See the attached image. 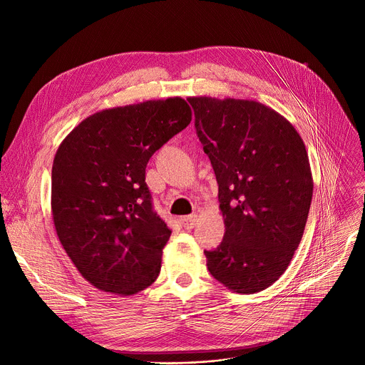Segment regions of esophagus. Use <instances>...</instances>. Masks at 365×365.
Instances as JSON below:
<instances>
[{"instance_id": "34e87169", "label": "esophagus", "mask_w": 365, "mask_h": 365, "mask_svg": "<svg viewBox=\"0 0 365 365\" xmlns=\"http://www.w3.org/2000/svg\"><path fill=\"white\" fill-rule=\"evenodd\" d=\"M198 222V215H190L182 219V225L185 229H192Z\"/></svg>"}]
</instances>
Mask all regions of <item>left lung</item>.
Segmentation results:
<instances>
[{
    "label": "left lung",
    "instance_id": "8db88e82",
    "mask_svg": "<svg viewBox=\"0 0 365 365\" xmlns=\"http://www.w3.org/2000/svg\"><path fill=\"white\" fill-rule=\"evenodd\" d=\"M195 128L219 185L223 241L204 252L227 290L259 293L290 264L300 244L314 180L300 134L256 101L189 98Z\"/></svg>",
    "mask_w": 365,
    "mask_h": 365
}]
</instances>
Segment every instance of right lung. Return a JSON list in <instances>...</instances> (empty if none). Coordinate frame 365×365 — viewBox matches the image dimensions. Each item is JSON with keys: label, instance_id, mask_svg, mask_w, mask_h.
Returning <instances> with one entry per match:
<instances>
[{"label": "right lung", "instance_id": "obj_1", "mask_svg": "<svg viewBox=\"0 0 365 365\" xmlns=\"http://www.w3.org/2000/svg\"><path fill=\"white\" fill-rule=\"evenodd\" d=\"M190 120L182 98L103 109L57 149L51 170L56 234L96 289L131 296L158 278L171 231L153 212L145 170Z\"/></svg>", "mask_w": 365, "mask_h": 365}]
</instances>
